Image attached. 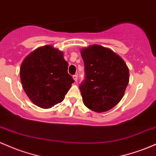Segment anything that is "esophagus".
I'll list each match as a JSON object with an SVG mask.
<instances>
[{
    "label": "esophagus",
    "mask_w": 156,
    "mask_h": 156,
    "mask_svg": "<svg viewBox=\"0 0 156 156\" xmlns=\"http://www.w3.org/2000/svg\"><path fill=\"white\" fill-rule=\"evenodd\" d=\"M73 79L74 80V82H77V75H73Z\"/></svg>",
    "instance_id": "1"
}]
</instances>
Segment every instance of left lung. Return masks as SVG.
Returning <instances> with one entry per match:
<instances>
[{"instance_id": "left-lung-1", "label": "left lung", "mask_w": 156, "mask_h": 156, "mask_svg": "<svg viewBox=\"0 0 156 156\" xmlns=\"http://www.w3.org/2000/svg\"><path fill=\"white\" fill-rule=\"evenodd\" d=\"M85 66V80L80 84L84 105L102 113L121 101L129 83V69L124 59L108 48L92 45L80 51Z\"/></svg>"}]
</instances>
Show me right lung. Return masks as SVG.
<instances>
[{"label":"right lung","mask_w":156,"mask_h":156,"mask_svg":"<svg viewBox=\"0 0 156 156\" xmlns=\"http://www.w3.org/2000/svg\"><path fill=\"white\" fill-rule=\"evenodd\" d=\"M68 66L62 51L51 45L39 47L23 59L20 80L34 105L48 109L62 101L74 82L68 73Z\"/></svg>","instance_id":"obj_1"}]
</instances>
